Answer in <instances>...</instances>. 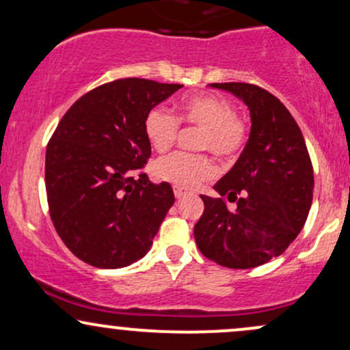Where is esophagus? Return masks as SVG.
I'll return each mask as SVG.
<instances>
[{
	"mask_svg": "<svg viewBox=\"0 0 350 350\" xmlns=\"http://www.w3.org/2000/svg\"><path fill=\"white\" fill-rule=\"evenodd\" d=\"M187 192L184 191L183 187H178V186H174V196H176V199H180V198H184V196H186Z\"/></svg>",
	"mask_w": 350,
	"mask_h": 350,
	"instance_id": "34e87169",
	"label": "esophagus"
}]
</instances>
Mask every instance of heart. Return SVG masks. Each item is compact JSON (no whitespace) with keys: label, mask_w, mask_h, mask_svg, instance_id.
<instances>
[{"label":"heart","mask_w":350,"mask_h":350,"mask_svg":"<svg viewBox=\"0 0 350 350\" xmlns=\"http://www.w3.org/2000/svg\"><path fill=\"white\" fill-rule=\"evenodd\" d=\"M179 122L200 130L199 151L214 152L222 161H232L247 142V124L237 116L235 107L217 95H194L180 103L179 120L166 108L154 107L144 120V133L152 150L166 152L176 143ZM152 174L178 187L192 189L214 178L215 164L207 156L174 152L152 164Z\"/></svg>","instance_id":"1"}]
</instances>
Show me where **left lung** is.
Returning <instances> with one entry per match:
<instances>
[{
    "label": "left lung",
    "mask_w": 350,
    "mask_h": 350,
    "mask_svg": "<svg viewBox=\"0 0 350 350\" xmlns=\"http://www.w3.org/2000/svg\"><path fill=\"white\" fill-rule=\"evenodd\" d=\"M250 110L252 130L242 154L214 189L200 196L204 214L194 227L199 250L227 268H255L290 247L306 222L314 174L298 123L275 95L252 83H211ZM228 199L226 200L225 198ZM228 202H237L228 209Z\"/></svg>",
    "instance_id": "left-lung-1"
}]
</instances>
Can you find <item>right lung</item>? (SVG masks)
Listing matches in <instances>:
<instances>
[{
    "label": "right lung",
    "instance_id": "add662e5",
    "mask_svg": "<svg viewBox=\"0 0 350 350\" xmlns=\"http://www.w3.org/2000/svg\"><path fill=\"white\" fill-rule=\"evenodd\" d=\"M183 85L118 79L80 97L46 151L49 214L66 247L97 268L138 262L172 204L167 183L138 172L151 156L144 120Z\"/></svg>",
    "mask_w": 350,
    "mask_h": 350
}]
</instances>
